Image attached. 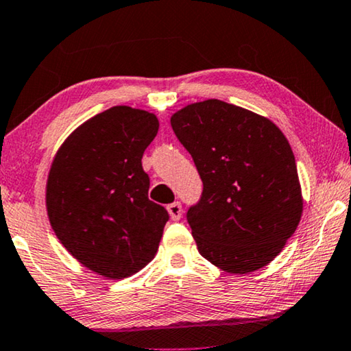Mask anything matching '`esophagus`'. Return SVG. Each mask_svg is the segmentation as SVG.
I'll list each match as a JSON object with an SVG mask.
<instances>
[{
	"instance_id": "1",
	"label": "esophagus",
	"mask_w": 351,
	"mask_h": 351,
	"mask_svg": "<svg viewBox=\"0 0 351 351\" xmlns=\"http://www.w3.org/2000/svg\"><path fill=\"white\" fill-rule=\"evenodd\" d=\"M167 212H169V215H171V218L174 221H177V220H180V217H182V204L179 201L177 202H172V204H169L167 206Z\"/></svg>"
}]
</instances>
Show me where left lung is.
Listing matches in <instances>:
<instances>
[{"label":"left lung","instance_id":"8db88e82","mask_svg":"<svg viewBox=\"0 0 351 351\" xmlns=\"http://www.w3.org/2000/svg\"><path fill=\"white\" fill-rule=\"evenodd\" d=\"M195 161L202 195L186 212L197 252L231 274L271 263L302 215L293 150L266 117L207 99L171 117Z\"/></svg>","mask_w":351,"mask_h":351}]
</instances>
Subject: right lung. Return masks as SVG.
Masks as SVG:
<instances>
[{
    "instance_id": "obj_1",
    "label": "right lung",
    "mask_w": 351,
    "mask_h": 351,
    "mask_svg": "<svg viewBox=\"0 0 351 351\" xmlns=\"http://www.w3.org/2000/svg\"><path fill=\"white\" fill-rule=\"evenodd\" d=\"M158 126L147 110L114 106L80 125L53 158L45 193L50 225L99 276H133L158 250L169 213L149 199L141 161Z\"/></svg>"
}]
</instances>
